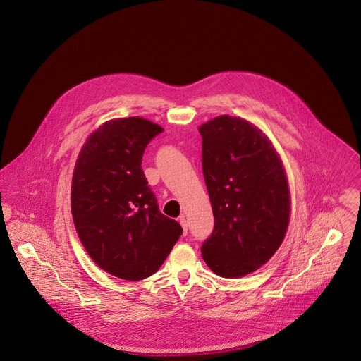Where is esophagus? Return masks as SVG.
Masks as SVG:
<instances>
[{
    "mask_svg": "<svg viewBox=\"0 0 361 361\" xmlns=\"http://www.w3.org/2000/svg\"><path fill=\"white\" fill-rule=\"evenodd\" d=\"M179 224L182 225V228H183V235L186 236V235H188V226H189V224H188V219L185 218V215H182V216L179 218Z\"/></svg>",
    "mask_w": 361,
    "mask_h": 361,
    "instance_id": "1",
    "label": "esophagus"
}]
</instances>
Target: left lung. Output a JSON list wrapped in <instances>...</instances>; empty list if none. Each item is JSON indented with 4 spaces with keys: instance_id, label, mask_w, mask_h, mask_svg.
<instances>
[{
    "instance_id": "1",
    "label": "left lung",
    "mask_w": 361,
    "mask_h": 361,
    "mask_svg": "<svg viewBox=\"0 0 361 361\" xmlns=\"http://www.w3.org/2000/svg\"><path fill=\"white\" fill-rule=\"evenodd\" d=\"M214 229L202 245L212 272L245 276L281 246L290 214L285 169L269 140L245 119L218 116L199 128Z\"/></svg>"
}]
</instances>
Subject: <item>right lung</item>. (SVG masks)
Segmentation results:
<instances>
[{"mask_svg":"<svg viewBox=\"0 0 361 361\" xmlns=\"http://www.w3.org/2000/svg\"><path fill=\"white\" fill-rule=\"evenodd\" d=\"M162 132L137 116L105 122L75 165L71 208L76 232L92 259L121 279L155 274L183 233L161 214L142 169L145 149Z\"/></svg>","mask_w":361,"mask_h":361,"instance_id":"right-lung-1","label":"right lung"}]
</instances>
